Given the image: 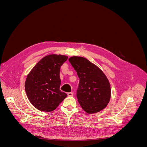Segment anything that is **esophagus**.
Masks as SVG:
<instances>
[{
    "instance_id": "esophagus-1",
    "label": "esophagus",
    "mask_w": 147,
    "mask_h": 147,
    "mask_svg": "<svg viewBox=\"0 0 147 147\" xmlns=\"http://www.w3.org/2000/svg\"><path fill=\"white\" fill-rule=\"evenodd\" d=\"M73 94H74V93L72 92H68L67 93V95H68V96H73Z\"/></svg>"
}]
</instances>
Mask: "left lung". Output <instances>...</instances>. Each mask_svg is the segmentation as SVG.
Listing matches in <instances>:
<instances>
[{
	"mask_svg": "<svg viewBox=\"0 0 147 147\" xmlns=\"http://www.w3.org/2000/svg\"><path fill=\"white\" fill-rule=\"evenodd\" d=\"M69 61L80 78L77 97L80 105L88 113L105 109L110 99V84L98 67L80 56H72Z\"/></svg>",
	"mask_w": 147,
	"mask_h": 147,
	"instance_id": "1",
	"label": "left lung"
}]
</instances>
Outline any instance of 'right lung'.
Masks as SVG:
<instances>
[{
    "mask_svg": "<svg viewBox=\"0 0 147 147\" xmlns=\"http://www.w3.org/2000/svg\"><path fill=\"white\" fill-rule=\"evenodd\" d=\"M68 57L52 54L40 60L27 75L25 91L33 106L43 112L55 110L65 97L59 90L60 68Z\"/></svg>",
    "mask_w": 147,
    "mask_h": 147,
    "instance_id": "1",
    "label": "right lung"
}]
</instances>
